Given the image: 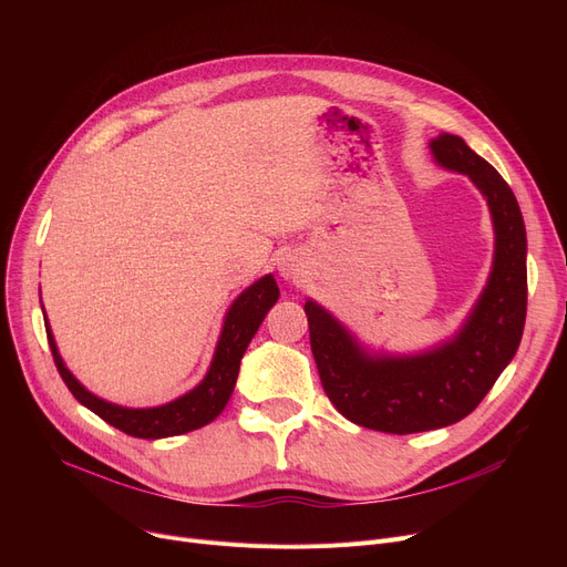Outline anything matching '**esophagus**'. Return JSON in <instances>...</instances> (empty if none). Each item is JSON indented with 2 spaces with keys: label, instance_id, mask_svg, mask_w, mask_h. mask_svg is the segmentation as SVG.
I'll return each instance as SVG.
<instances>
[{
  "label": "esophagus",
  "instance_id": "obj_1",
  "mask_svg": "<svg viewBox=\"0 0 567 567\" xmlns=\"http://www.w3.org/2000/svg\"><path fill=\"white\" fill-rule=\"evenodd\" d=\"M280 274H282V278H285V280L296 282V280L301 278V266H299V261H296V259L287 257V259H282V261H280Z\"/></svg>",
  "mask_w": 567,
  "mask_h": 567
}]
</instances>
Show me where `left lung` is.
I'll return each mask as SVG.
<instances>
[{
    "label": "left lung",
    "instance_id": "obj_1",
    "mask_svg": "<svg viewBox=\"0 0 567 567\" xmlns=\"http://www.w3.org/2000/svg\"><path fill=\"white\" fill-rule=\"evenodd\" d=\"M430 148L441 167L471 178L494 223L492 274L462 329L421 353H370L329 310L306 301L326 395L347 421L389 434L427 432L466 419L513 361L526 321V229L515 193L460 135L443 133Z\"/></svg>",
    "mask_w": 567,
    "mask_h": 567
}]
</instances>
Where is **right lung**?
I'll list each match as a JSON object with an SVG mask.
<instances>
[{"mask_svg":"<svg viewBox=\"0 0 567 567\" xmlns=\"http://www.w3.org/2000/svg\"><path fill=\"white\" fill-rule=\"evenodd\" d=\"M278 296H280V289L274 276H264L255 285H250L246 291H241V296H238V299L229 306L225 315L214 361L208 365L206 377L190 393L176 398L167 404L148 406V409L118 406L96 398L94 393H89L84 385L69 372L62 355H59L48 317H45V333H48V344L52 351L54 365L80 404H84L89 411H94L99 419H103L112 427L122 430L131 436L165 439V436H176V434L199 430L212 421H216L223 413V409L227 406L234 393L244 353L261 326L266 312L276 306Z\"/></svg>","mask_w":567,"mask_h":567,"instance_id":"add662e5","label":"right lung"}]
</instances>
